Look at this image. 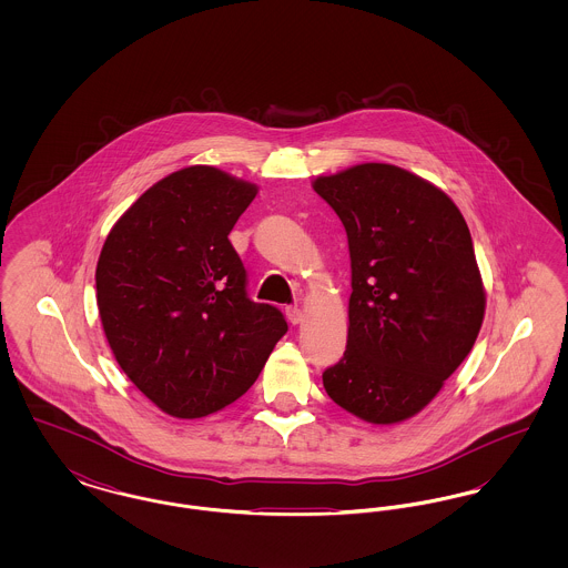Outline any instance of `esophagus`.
I'll use <instances>...</instances> for the list:
<instances>
[{
  "instance_id": "obj_1",
  "label": "esophagus",
  "mask_w": 568,
  "mask_h": 568,
  "mask_svg": "<svg viewBox=\"0 0 568 568\" xmlns=\"http://www.w3.org/2000/svg\"><path fill=\"white\" fill-rule=\"evenodd\" d=\"M287 320H290V324L297 325L302 322V311L297 308V306H287Z\"/></svg>"
}]
</instances>
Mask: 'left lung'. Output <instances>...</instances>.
I'll use <instances>...</instances> for the list:
<instances>
[{"mask_svg":"<svg viewBox=\"0 0 568 568\" xmlns=\"http://www.w3.org/2000/svg\"><path fill=\"white\" fill-rule=\"evenodd\" d=\"M313 190L341 216L352 257L347 349L325 368V392L364 422L398 424L440 392L484 324L468 225L449 195L389 163Z\"/></svg>","mask_w":568,"mask_h":568,"instance_id":"1","label":"left lung"}]
</instances>
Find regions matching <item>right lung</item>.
Instances as JSON below:
<instances>
[{"instance_id":"obj_1","label":"right lung","mask_w":568,"mask_h":568,"mask_svg":"<svg viewBox=\"0 0 568 568\" xmlns=\"http://www.w3.org/2000/svg\"><path fill=\"white\" fill-rule=\"evenodd\" d=\"M255 193L211 165L183 168L144 191L102 246L95 287L110 349L172 417L239 400L287 332L276 306L246 294L227 239Z\"/></svg>"}]
</instances>
